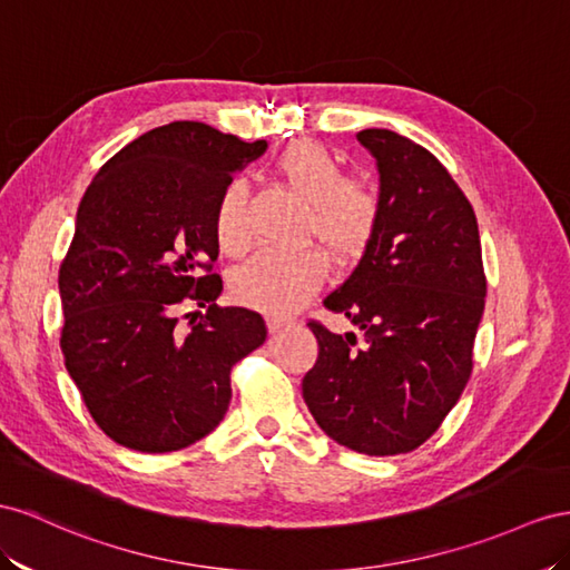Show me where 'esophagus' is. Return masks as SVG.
I'll list each match as a JSON object with an SVG mask.
<instances>
[{"instance_id": "34e87169", "label": "esophagus", "mask_w": 570, "mask_h": 570, "mask_svg": "<svg viewBox=\"0 0 570 570\" xmlns=\"http://www.w3.org/2000/svg\"><path fill=\"white\" fill-rule=\"evenodd\" d=\"M294 324V320L291 317H284V315H267V327L269 332H279L284 327H291Z\"/></svg>"}]
</instances>
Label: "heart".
Listing matches in <instances>:
<instances>
[{
  "mask_svg": "<svg viewBox=\"0 0 570 570\" xmlns=\"http://www.w3.org/2000/svg\"><path fill=\"white\" fill-rule=\"evenodd\" d=\"M291 190L307 203L305 232L315 234L338 263H353L370 246L382 217L380 190L363 176H344L338 157L315 140L291 142L276 159ZM215 234L226 255H243L250 246L248 186L240 176L224 184L215 207ZM327 272V257L317 246L259 250L232 282L234 296L253 307L294 311Z\"/></svg>",
  "mask_w": 570,
  "mask_h": 570,
  "instance_id": "heart-1",
  "label": "heart"
}]
</instances>
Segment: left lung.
<instances>
[{"instance_id": "left-lung-1", "label": "left lung", "mask_w": 570, "mask_h": 570, "mask_svg": "<svg viewBox=\"0 0 570 570\" xmlns=\"http://www.w3.org/2000/svg\"><path fill=\"white\" fill-rule=\"evenodd\" d=\"M380 167L382 217L361 263L324 307L353 332L322 322L303 399L336 444L396 456L439 430L473 372L487 276L473 205L430 150L386 128L357 134Z\"/></svg>"}]
</instances>
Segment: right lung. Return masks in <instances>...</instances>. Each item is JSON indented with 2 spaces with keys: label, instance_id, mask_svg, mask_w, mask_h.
Listing matches in <instances>:
<instances>
[{
  "label": "right lung",
  "instance_id": "obj_1",
  "mask_svg": "<svg viewBox=\"0 0 570 570\" xmlns=\"http://www.w3.org/2000/svg\"><path fill=\"white\" fill-rule=\"evenodd\" d=\"M200 121L153 128L107 159L78 205L59 267L61 353L92 420L114 442L186 449L232 401V367L265 344V320L222 307L217 198L263 155ZM207 306L200 320L183 315Z\"/></svg>",
  "mask_w": 570,
  "mask_h": 570
}]
</instances>
